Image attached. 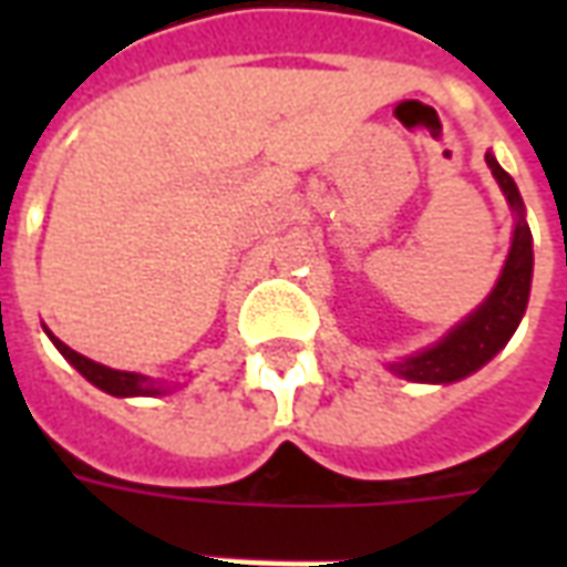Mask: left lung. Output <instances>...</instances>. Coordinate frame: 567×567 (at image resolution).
Segmentation results:
<instances>
[{
  "mask_svg": "<svg viewBox=\"0 0 567 567\" xmlns=\"http://www.w3.org/2000/svg\"><path fill=\"white\" fill-rule=\"evenodd\" d=\"M486 163L495 182L504 190L507 206L516 215L513 224V239L507 260L501 267V276L488 297L467 312L458 324L440 337L437 343L427 346L422 352L389 361V370L394 377L410 382H425V385H446L471 377L476 370L488 364L507 346L528 307V291H532V270H535V251H532V230L525 221V203L519 197V187L511 175L501 169L495 154L486 151Z\"/></svg>",
  "mask_w": 567,
  "mask_h": 567,
  "instance_id": "1",
  "label": "left lung"
}]
</instances>
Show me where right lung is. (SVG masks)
<instances>
[{
    "mask_svg": "<svg viewBox=\"0 0 567 567\" xmlns=\"http://www.w3.org/2000/svg\"><path fill=\"white\" fill-rule=\"evenodd\" d=\"M44 333L51 337V343L56 346V352L66 358L72 368L79 370L81 377L87 382H93L96 389H103L105 394H115V398H154V394H166L169 385L166 380H151L145 373H133V370H115L105 368V364H96L91 358L79 355L75 349H69L63 340H56L54 333L44 328Z\"/></svg>",
    "mask_w": 567,
    "mask_h": 567,
    "instance_id": "right-lung-1",
    "label": "right lung"
}]
</instances>
